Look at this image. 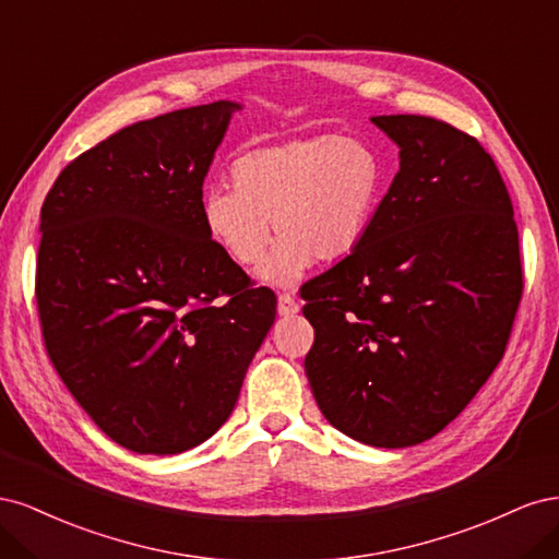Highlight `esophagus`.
Here are the masks:
<instances>
[{
	"mask_svg": "<svg viewBox=\"0 0 559 559\" xmlns=\"http://www.w3.org/2000/svg\"><path fill=\"white\" fill-rule=\"evenodd\" d=\"M298 310H300V306H298V300H296L292 294H280V298H277V312H280L282 317L296 314Z\"/></svg>",
	"mask_w": 559,
	"mask_h": 559,
	"instance_id": "obj_1",
	"label": "esophagus"
}]
</instances>
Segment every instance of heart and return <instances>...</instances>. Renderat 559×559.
<instances>
[{"label":"heart","mask_w":559,"mask_h":559,"mask_svg":"<svg viewBox=\"0 0 559 559\" xmlns=\"http://www.w3.org/2000/svg\"><path fill=\"white\" fill-rule=\"evenodd\" d=\"M230 179L200 198L205 233L235 265L251 270L275 230L280 242L261 280L289 286L314 259L341 261L366 240L384 167L364 140L310 134L245 148L230 163Z\"/></svg>","instance_id":"b5f03b06"}]
</instances>
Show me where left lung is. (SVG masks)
Instances as JSON below:
<instances>
[{
  "instance_id": "8db88e82",
  "label": "left lung",
  "mask_w": 559,
  "mask_h": 559,
  "mask_svg": "<svg viewBox=\"0 0 559 559\" xmlns=\"http://www.w3.org/2000/svg\"><path fill=\"white\" fill-rule=\"evenodd\" d=\"M399 173L366 240L302 284L319 411L349 438L408 448L443 431L511 337L522 265L511 195L471 134L431 116L370 118Z\"/></svg>"
}]
</instances>
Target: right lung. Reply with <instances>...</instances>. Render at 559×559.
Wrapping results in <instances>:
<instances>
[{"label": "right lung", "instance_id": "1", "mask_svg": "<svg viewBox=\"0 0 559 559\" xmlns=\"http://www.w3.org/2000/svg\"><path fill=\"white\" fill-rule=\"evenodd\" d=\"M238 103L118 130L41 207L37 308L64 386L114 443L177 454L230 417L277 298L205 233L202 181Z\"/></svg>", "mask_w": 559, "mask_h": 559}]
</instances>
